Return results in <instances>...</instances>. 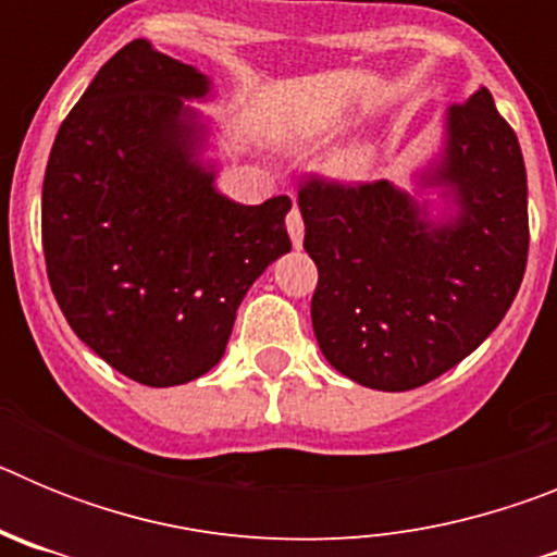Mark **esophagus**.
I'll use <instances>...</instances> for the list:
<instances>
[{
    "instance_id": "obj_1",
    "label": "esophagus",
    "mask_w": 557,
    "mask_h": 557,
    "mask_svg": "<svg viewBox=\"0 0 557 557\" xmlns=\"http://www.w3.org/2000/svg\"><path fill=\"white\" fill-rule=\"evenodd\" d=\"M287 231H289V239H293L295 248H301L304 243V220H301V211L293 209L287 214Z\"/></svg>"
}]
</instances>
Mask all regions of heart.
I'll return each mask as SVG.
<instances>
[{
    "label": "heart",
    "instance_id": "obj_1",
    "mask_svg": "<svg viewBox=\"0 0 557 557\" xmlns=\"http://www.w3.org/2000/svg\"><path fill=\"white\" fill-rule=\"evenodd\" d=\"M373 164V147L371 145H348L337 150L329 159L326 170L337 181H357L362 178Z\"/></svg>",
    "mask_w": 557,
    "mask_h": 557
}]
</instances>
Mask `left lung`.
<instances>
[{"label":"left lung","mask_w":557,"mask_h":557,"mask_svg":"<svg viewBox=\"0 0 557 557\" xmlns=\"http://www.w3.org/2000/svg\"><path fill=\"white\" fill-rule=\"evenodd\" d=\"M437 150L410 189L309 181L298 195L318 346L373 391H412L469 357L528 268V172L488 88L446 111Z\"/></svg>","instance_id":"1"}]
</instances>
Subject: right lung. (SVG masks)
Wrapping results in <instances>:
<instances>
[{"label": "right lung", "instance_id": "add662e5", "mask_svg": "<svg viewBox=\"0 0 557 557\" xmlns=\"http://www.w3.org/2000/svg\"><path fill=\"white\" fill-rule=\"evenodd\" d=\"M214 83L136 38L63 120L41 191L47 275L69 326L147 387L218 366L250 284L289 253V198L218 189Z\"/></svg>", "mask_w": 557, "mask_h": 557}]
</instances>
